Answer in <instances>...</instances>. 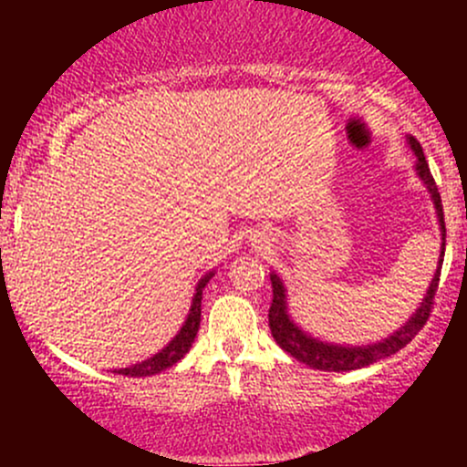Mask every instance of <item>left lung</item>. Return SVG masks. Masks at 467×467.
Returning <instances> with one entry per match:
<instances>
[{
	"label": "left lung",
	"instance_id": "1",
	"mask_svg": "<svg viewBox=\"0 0 467 467\" xmlns=\"http://www.w3.org/2000/svg\"><path fill=\"white\" fill-rule=\"evenodd\" d=\"M407 144L411 146V150L416 153V173L422 181V185L427 187V192L431 194L434 201L438 225H441V260H438V268L430 282V289H427L425 298L418 305L416 314H411L407 323L400 329H395L390 337L381 338L378 343H370V346H341V343H327L321 338L312 337L305 329H300L294 323V318L286 312V289L282 277L275 271L271 273V285H273V303L268 309V327H271L273 338H275L277 346L285 352H289L294 359L303 361L309 368L317 370H327V373H348V370L364 368V366L375 364V361L386 359V357L395 355L398 350H402L422 327H425L427 318H430L431 305H434V296L438 289V277H441V266L442 257H445V219H442V205H441V194H438V187L434 182V176L430 171V164H427L425 153H422V146L416 138L409 135Z\"/></svg>",
	"mask_w": 467,
	"mask_h": 467
}]
</instances>
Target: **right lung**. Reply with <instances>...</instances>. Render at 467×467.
<instances>
[{"label": "right lung", "instance_id": "right-lung-1", "mask_svg": "<svg viewBox=\"0 0 467 467\" xmlns=\"http://www.w3.org/2000/svg\"><path fill=\"white\" fill-rule=\"evenodd\" d=\"M212 275H214V271L205 273V275L199 280V285H196V294H194V298H192L190 314H187L181 332H178L176 337H173L171 341L162 348V350L155 352V355L149 357V359L140 361V364L129 366V368L112 370V373L129 375V378H149V375H158V373H162V370L171 368L173 364H178V361H181L182 357L190 352L192 343H194V338H196V332H199L201 300H203V289H205L207 282L212 280Z\"/></svg>", "mask_w": 467, "mask_h": 467}]
</instances>
